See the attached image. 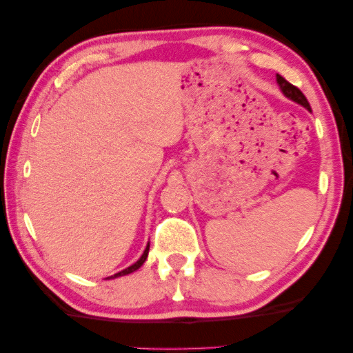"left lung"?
Here are the masks:
<instances>
[{
    "instance_id": "1",
    "label": "left lung",
    "mask_w": 353,
    "mask_h": 353,
    "mask_svg": "<svg viewBox=\"0 0 353 353\" xmlns=\"http://www.w3.org/2000/svg\"><path fill=\"white\" fill-rule=\"evenodd\" d=\"M276 80H278V83H279V86H281V90H283V93H284L287 97H289V99L295 101L296 104L303 105L305 108H307L309 112H311V105H309V102H307V99H306V96L303 94L301 91L298 90L295 85H292V83L287 82V80H285L284 77H281L279 74L276 75Z\"/></svg>"
}]
</instances>
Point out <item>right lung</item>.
Returning a JSON list of instances; mask_svg holds the SVG:
<instances>
[{"label":"right lung","mask_w":353,"mask_h":353,"mask_svg":"<svg viewBox=\"0 0 353 353\" xmlns=\"http://www.w3.org/2000/svg\"><path fill=\"white\" fill-rule=\"evenodd\" d=\"M148 251H150V243H148V246H146V249L143 251V254H142V257H140L137 262H135L134 265H131V267H128L126 270H123V271H120V273H117V274H113V276H110V279L112 278H118V276H124V274H129V273H134L135 270H139L140 267H142V265L145 263V260H146V257H148ZM108 279V278H107Z\"/></svg>","instance_id":"right-lung-1"}]
</instances>
